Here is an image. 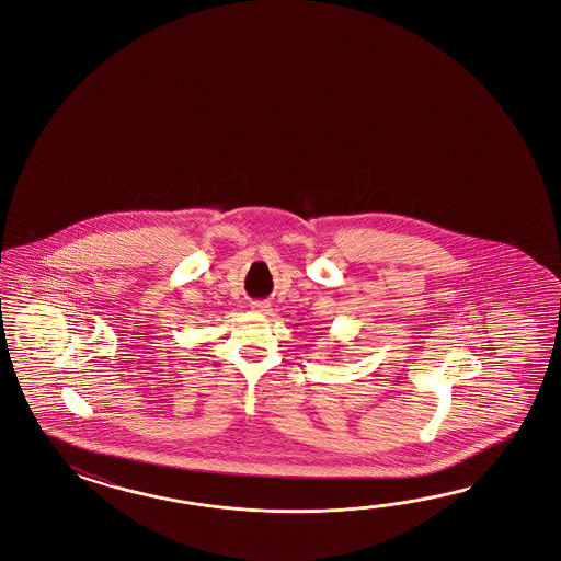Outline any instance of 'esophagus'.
I'll return each mask as SVG.
<instances>
[{"label": "esophagus", "instance_id": "obj_1", "mask_svg": "<svg viewBox=\"0 0 561 561\" xmlns=\"http://www.w3.org/2000/svg\"><path fill=\"white\" fill-rule=\"evenodd\" d=\"M252 310H254V312H266L268 305H266V302H252Z\"/></svg>", "mask_w": 561, "mask_h": 561}]
</instances>
